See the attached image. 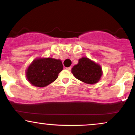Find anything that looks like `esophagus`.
<instances>
[{
  "instance_id": "34e87169",
  "label": "esophagus",
  "mask_w": 135,
  "mask_h": 135,
  "mask_svg": "<svg viewBox=\"0 0 135 135\" xmlns=\"http://www.w3.org/2000/svg\"><path fill=\"white\" fill-rule=\"evenodd\" d=\"M71 69H72V67L71 66H69V67H66V69L67 70H70Z\"/></svg>"
}]
</instances>
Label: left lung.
<instances>
[{"label": "left lung", "mask_w": 135, "mask_h": 135, "mask_svg": "<svg viewBox=\"0 0 135 135\" xmlns=\"http://www.w3.org/2000/svg\"><path fill=\"white\" fill-rule=\"evenodd\" d=\"M72 72L76 79L88 84L97 83L103 75L99 65L86 57L79 60V63L72 68Z\"/></svg>", "instance_id": "obj_1"}]
</instances>
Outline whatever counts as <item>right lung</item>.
Returning <instances> with one entry per match:
<instances>
[{
	"label": "right lung",
	"mask_w": 135,
	"mask_h": 135,
	"mask_svg": "<svg viewBox=\"0 0 135 135\" xmlns=\"http://www.w3.org/2000/svg\"><path fill=\"white\" fill-rule=\"evenodd\" d=\"M63 66L60 60L52 58H37L34 60L26 70L29 82L36 87L48 85L58 78Z\"/></svg>",
	"instance_id": "right-lung-1"
}]
</instances>
